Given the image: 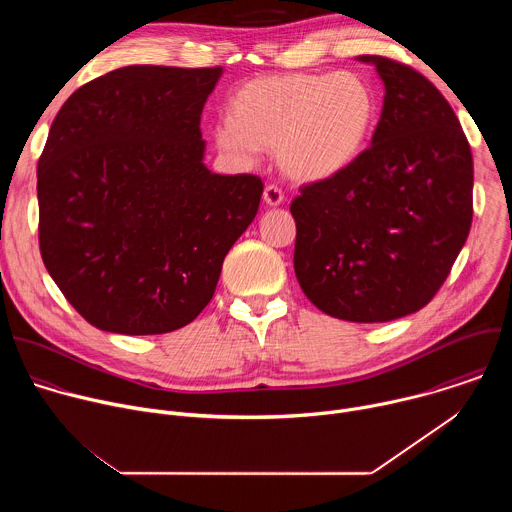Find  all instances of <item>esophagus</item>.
I'll use <instances>...</instances> for the list:
<instances>
[{
	"instance_id": "obj_1",
	"label": "esophagus",
	"mask_w": 512,
	"mask_h": 512,
	"mask_svg": "<svg viewBox=\"0 0 512 512\" xmlns=\"http://www.w3.org/2000/svg\"><path fill=\"white\" fill-rule=\"evenodd\" d=\"M263 200H265V204H269V206H279V204L283 202V192H281V188L275 186V184H267L265 190H263Z\"/></svg>"
}]
</instances>
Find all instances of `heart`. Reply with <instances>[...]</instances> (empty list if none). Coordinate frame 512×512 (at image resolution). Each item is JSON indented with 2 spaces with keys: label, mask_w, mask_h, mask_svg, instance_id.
Here are the masks:
<instances>
[{
  "label": "heart",
  "mask_w": 512,
  "mask_h": 512,
  "mask_svg": "<svg viewBox=\"0 0 512 512\" xmlns=\"http://www.w3.org/2000/svg\"><path fill=\"white\" fill-rule=\"evenodd\" d=\"M377 117L371 87L352 72H289L245 83L214 129L223 152L251 160L277 150L281 170L296 180H322L350 166Z\"/></svg>",
  "instance_id": "obj_1"
}]
</instances>
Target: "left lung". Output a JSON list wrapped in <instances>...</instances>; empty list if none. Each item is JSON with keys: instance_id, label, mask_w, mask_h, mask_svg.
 <instances>
[{"instance_id": "obj_1", "label": "left lung", "mask_w": 512, "mask_h": 512, "mask_svg": "<svg viewBox=\"0 0 512 512\" xmlns=\"http://www.w3.org/2000/svg\"><path fill=\"white\" fill-rule=\"evenodd\" d=\"M385 83L371 145L338 174L300 186L294 269L306 298L348 322L427 306L472 225L470 143L444 95L415 68L364 54Z\"/></svg>"}]
</instances>
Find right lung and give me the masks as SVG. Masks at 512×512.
Masks as SVG:
<instances>
[{
  "label": "right lung",
  "mask_w": 512,
  "mask_h": 512,
  "mask_svg": "<svg viewBox=\"0 0 512 512\" xmlns=\"http://www.w3.org/2000/svg\"><path fill=\"white\" fill-rule=\"evenodd\" d=\"M223 66H123L83 85L38 160L42 261L99 330L190 324L259 208L253 174H212L200 115Z\"/></svg>",
  "instance_id": "obj_1"
}]
</instances>
